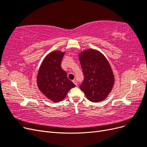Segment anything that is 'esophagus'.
Returning <instances> with one entry per match:
<instances>
[{"label": "esophagus", "mask_w": 147, "mask_h": 147, "mask_svg": "<svg viewBox=\"0 0 147 147\" xmlns=\"http://www.w3.org/2000/svg\"><path fill=\"white\" fill-rule=\"evenodd\" d=\"M72 82H73V83L75 84V85H76V86L78 85V83H77V82L76 80H73Z\"/></svg>", "instance_id": "1"}]
</instances>
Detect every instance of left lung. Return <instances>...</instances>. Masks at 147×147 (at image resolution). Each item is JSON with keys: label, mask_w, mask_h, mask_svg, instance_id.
Instances as JSON below:
<instances>
[{"label": "left lung", "mask_w": 147, "mask_h": 147, "mask_svg": "<svg viewBox=\"0 0 147 147\" xmlns=\"http://www.w3.org/2000/svg\"><path fill=\"white\" fill-rule=\"evenodd\" d=\"M84 76L80 88L86 98L92 102L105 99L112 91L115 77L105 56L94 49H87L78 53Z\"/></svg>", "instance_id": "8db88e82"}]
</instances>
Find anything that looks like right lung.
<instances>
[{"label": "right lung", "instance_id": "right-lung-1", "mask_svg": "<svg viewBox=\"0 0 147 147\" xmlns=\"http://www.w3.org/2000/svg\"><path fill=\"white\" fill-rule=\"evenodd\" d=\"M65 51L55 50L49 53L40 67L37 84L42 94L52 102L63 100L67 92L75 86L61 67Z\"/></svg>", "mask_w": 147, "mask_h": 147}]
</instances>
